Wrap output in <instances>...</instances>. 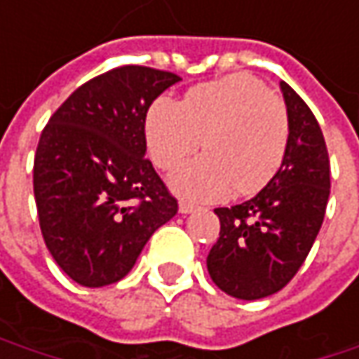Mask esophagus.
Here are the masks:
<instances>
[{
  "mask_svg": "<svg viewBox=\"0 0 359 359\" xmlns=\"http://www.w3.org/2000/svg\"><path fill=\"white\" fill-rule=\"evenodd\" d=\"M199 207L197 205H193V203H187V201H182L179 205V211L182 215H189V213H193V211H197Z\"/></svg>",
  "mask_w": 359,
  "mask_h": 359,
  "instance_id": "obj_1",
  "label": "esophagus"
}]
</instances>
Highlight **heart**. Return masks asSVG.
Masks as SVG:
<instances>
[{
  "label": "heart",
  "instance_id": "b5f03b06",
  "mask_svg": "<svg viewBox=\"0 0 359 359\" xmlns=\"http://www.w3.org/2000/svg\"><path fill=\"white\" fill-rule=\"evenodd\" d=\"M148 152L160 168L180 164L168 187L180 199L217 201L262 191L283 166L288 144L285 105L260 79L229 74L193 87L182 101L158 99L144 123ZM205 142H202V137Z\"/></svg>",
  "mask_w": 359,
  "mask_h": 359
}]
</instances>
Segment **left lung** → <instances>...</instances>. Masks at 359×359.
I'll return each mask as SVG.
<instances>
[{
	"label": "left lung",
	"mask_w": 359,
	"mask_h": 359,
	"mask_svg": "<svg viewBox=\"0 0 359 359\" xmlns=\"http://www.w3.org/2000/svg\"><path fill=\"white\" fill-rule=\"evenodd\" d=\"M288 144L280 170L262 191L219 207V240L207 270L229 297L258 301L285 288L299 272L321 229L329 201V156L323 132L305 101L280 81Z\"/></svg>",
	"instance_id": "left-lung-1"
}]
</instances>
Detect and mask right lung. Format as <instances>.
I'll list each match as a JSON object with an SVG mask.
<instances>
[{
  "label": "right lung",
  "instance_id": "add662e5",
  "mask_svg": "<svg viewBox=\"0 0 359 359\" xmlns=\"http://www.w3.org/2000/svg\"><path fill=\"white\" fill-rule=\"evenodd\" d=\"M180 76L119 67L79 87L50 117L34 156L40 229L76 285L121 280L179 205L146 156L152 101Z\"/></svg>",
  "mask_w": 359,
  "mask_h": 359
}]
</instances>
